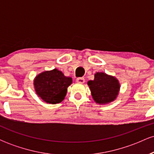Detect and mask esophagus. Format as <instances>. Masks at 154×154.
I'll list each match as a JSON object with an SVG mask.
<instances>
[{
    "label": "esophagus",
    "instance_id": "esophagus-1",
    "mask_svg": "<svg viewBox=\"0 0 154 154\" xmlns=\"http://www.w3.org/2000/svg\"><path fill=\"white\" fill-rule=\"evenodd\" d=\"M85 81V79L84 77H79V78L77 79V82L78 83H84Z\"/></svg>",
    "mask_w": 154,
    "mask_h": 154
}]
</instances>
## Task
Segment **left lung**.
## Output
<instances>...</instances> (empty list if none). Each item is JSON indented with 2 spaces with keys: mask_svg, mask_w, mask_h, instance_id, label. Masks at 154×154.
Wrapping results in <instances>:
<instances>
[{
  "mask_svg": "<svg viewBox=\"0 0 154 154\" xmlns=\"http://www.w3.org/2000/svg\"><path fill=\"white\" fill-rule=\"evenodd\" d=\"M88 85L97 103L106 104L114 101L119 94L120 85L118 79L103 72L95 74L94 79L88 81Z\"/></svg>",
  "mask_w": 154,
  "mask_h": 154,
  "instance_id": "8db88e82",
  "label": "left lung"
}]
</instances>
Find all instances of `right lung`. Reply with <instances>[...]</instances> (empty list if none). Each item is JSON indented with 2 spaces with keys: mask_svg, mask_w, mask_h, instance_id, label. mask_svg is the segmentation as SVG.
<instances>
[{
  "mask_svg": "<svg viewBox=\"0 0 154 154\" xmlns=\"http://www.w3.org/2000/svg\"><path fill=\"white\" fill-rule=\"evenodd\" d=\"M72 83L70 77H66L57 69L39 74L34 79L35 92L48 103H61L64 99L67 88Z\"/></svg>",
  "mask_w": 154,
  "mask_h": 154,
  "instance_id": "obj_1",
  "label": "right lung"
}]
</instances>
